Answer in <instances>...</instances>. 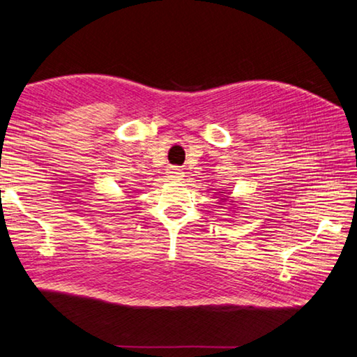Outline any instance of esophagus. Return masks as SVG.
I'll use <instances>...</instances> for the list:
<instances>
[{"label":"esophagus","instance_id":"esophagus-1","mask_svg":"<svg viewBox=\"0 0 357 357\" xmlns=\"http://www.w3.org/2000/svg\"><path fill=\"white\" fill-rule=\"evenodd\" d=\"M168 174H170V178L173 179H181L184 176V172L181 170L179 167H170V170H168Z\"/></svg>","mask_w":357,"mask_h":357}]
</instances>
